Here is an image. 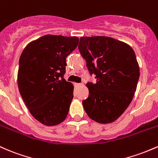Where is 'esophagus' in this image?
I'll use <instances>...</instances> for the list:
<instances>
[{
  "label": "esophagus",
  "mask_w": 158,
  "mask_h": 158,
  "mask_svg": "<svg viewBox=\"0 0 158 158\" xmlns=\"http://www.w3.org/2000/svg\"><path fill=\"white\" fill-rule=\"evenodd\" d=\"M75 86H77V87H78V88L79 87H81V86H83V84H76Z\"/></svg>",
  "instance_id": "1"
}]
</instances>
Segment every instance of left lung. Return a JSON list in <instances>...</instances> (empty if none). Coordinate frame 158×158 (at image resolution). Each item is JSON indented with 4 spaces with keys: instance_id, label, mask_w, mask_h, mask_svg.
I'll return each mask as SVG.
<instances>
[{
    "instance_id": "obj_1",
    "label": "left lung",
    "mask_w": 158,
    "mask_h": 158,
    "mask_svg": "<svg viewBox=\"0 0 158 158\" xmlns=\"http://www.w3.org/2000/svg\"><path fill=\"white\" fill-rule=\"evenodd\" d=\"M80 53L96 83H87L89 96L83 101L91 119L101 124L116 121L130 105L139 77L134 50L125 42L108 36L81 37Z\"/></svg>"
}]
</instances>
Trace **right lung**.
<instances>
[{"label": "right lung", "mask_w": 158, "mask_h": 158, "mask_svg": "<svg viewBox=\"0 0 158 158\" xmlns=\"http://www.w3.org/2000/svg\"><path fill=\"white\" fill-rule=\"evenodd\" d=\"M78 42L77 36L45 35L30 42L21 54L19 93L32 116L46 126L59 125L69 113L74 86L63 77L65 58Z\"/></svg>", "instance_id": "right-lung-1"}]
</instances>
